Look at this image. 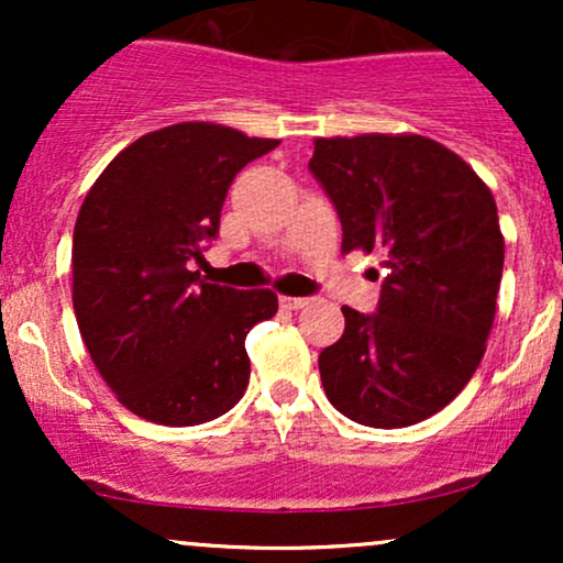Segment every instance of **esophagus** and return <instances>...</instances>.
<instances>
[{"label": "esophagus", "mask_w": 563, "mask_h": 563, "mask_svg": "<svg viewBox=\"0 0 563 563\" xmlns=\"http://www.w3.org/2000/svg\"><path fill=\"white\" fill-rule=\"evenodd\" d=\"M309 301H312L309 296H280V307H286V309H301V307H307Z\"/></svg>", "instance_id": "esophagus-1"}]
</instances>
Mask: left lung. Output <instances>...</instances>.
<instances>
[{
  "instance_id": "1",
  "label": "left lung",
  "mask_w": 563,
  "mask_h": 563,
  "mask_svg": "<svg viewBox=\"0 0 563 563\" xmlns=\"http://www.w3.org/2000/svg\"><path fill=\"white\" fill-rule=\"evenodd\" d=\"M309 172L341 219V251H380L373 314L320 352L325 397L354 423L402 429L450 405L482 363L506 243L489 187L421 134L320 137Z\"/></svg>"
}]
</instances>
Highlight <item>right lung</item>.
I'll list each match as a JSON object with an SVG mask.
<instances>
[{
	"mask_svg": "<svg viewBox=\"0 0 563 563\" xmlns=\"http://www.w3.org/2000/svg\"><path fill=\"white\" fill-rule=\"evenodd\" d=\"M277 140L185 121L142 134L84 198L74 228V312L119 402L164 426H198L241 402L245 335L277 312L267 288L192 273L219 232L235 174Z\"/></svg>",
	"mask_w": 563,
	"mask_h": 563,
	"instance_id": "1",
	"label": "right lung"
}]
</instances>
